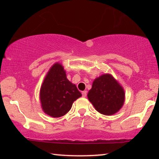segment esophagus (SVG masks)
Returning a JSON list of instances; mask_svg holds the SVG:
<instances>
[{
    "mask_svg": "<svg viewBox=\"0 0 159 159\" xmlns=\"http://www.w3.org/2000/svg\"><path fill=\"white\" fill-rule=\"evenodd\" d=\"M82 95H83V98H85L86 95H87V91H83Z\"/></svg>",
    "mask_w": 159,
    "mask_h": 159,
    "instance_id": "1",
    "label": "esophagus"
}]
</instances>
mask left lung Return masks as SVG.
<instances>
[{"instance_id": "obj_1", "label": "left lung", "mask_w": 159, "mask_h": 159, "mask_svg": "<svg viewBox=\"0 0 159 159\" xmlns=\"http://www.w3.org/2000/svg\"><path fill=\"white\" fill-rule=\"evenodd\" d=\"M88 98L98 112L111 116L121 109L125 101V92L111 74H105L94 80Z\"/></svg>"}]
</instances>
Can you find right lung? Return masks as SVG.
<instances>
[{"label":"right lung","mask_w":159,"mask_h":159,"mask_svg":"<svg viewBox=\"0 0 159 159\" xmlns=\"http://www.w3.org/2000/svg\"><path fill=\"white\" fill-rule=\"evenodd\" d=\"M82 95L76 85L67 79L61 64L55 63L50 69L40 90V100L45 114L61 117L71 109L73 102Z\"/></svg>","instance_id":"obj_1"}]
</instances>
